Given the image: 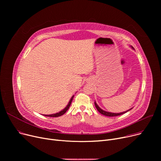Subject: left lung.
Returning <instances> with one entry per match:
<instances>
[{"mask_svg": "<svg viewBox=\"0 0 161 161\" xmlns=\"http://www.w3.org/2000/svg\"><path fill=\"white\" fill-rule=\"evenodd\" d=\"M95 107H96V108L97 109V110L101 114H103V115H105V116H108V117H114V116H117V115H122V114H125V113H126L127 112H129L130 109H130L129 110H127V111H126V112H122V113H119V114H114V113H111V112H106V111H104V110H103L102 109H101L97 104V103L95 102Z\"/></svg>", "mask_w": 161, "mask_h": 161, "instance_id": "8db88e82", "label": "left lung"}]
</instances>
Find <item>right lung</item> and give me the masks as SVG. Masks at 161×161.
Here are the masks:
<instances>
[{
  "mask_svg": "<svg viewBox=\"0 0 161 161\" xmlns=\"http://www.w3.org/2000/svg\"><path fill=\"white\" fill-rule=\"evenodd\" d=\"M73 98H74V96L71 98V99H70V102H69V104L67 105V106H66V107L63 109V110L61 111L60 112H58V113L55 114H52V115H46V116H47V117H59V116H61V115H63L64 114H65V113L66 112V111H67L68 109H69V108H70V104H71V103H72V101Z\"/></svg>",
  "mask_w": 161,
  "mask_h": 161,
  "instance_id": "obj_1",
  "label": "right lung"
}]
</instances>
